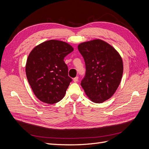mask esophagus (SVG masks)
Segmentation results:
<instances>
[{
	"label": "esophagus",
	"mask_w": 149,
	"mask_h": 149,
	"mask_svg": "<svg viewBox=\"0 0 149 149\" xmlns=\"http://www.w3.org/2000/svg\"><path fill=\"white\" fill-rule=\"evenodd\" d=\"M78 81V76H76V77H75L74 78H73V81L74 82V83H76Z\"/></svg>",
	"instance_id": "esophagus-1"
}]
</instances>
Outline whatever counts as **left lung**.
Wrapping results in <instances>:
<instances>
[{
    "instance_id": "1",
    "label": "left lung",
    "mask_w": 149,
    "mask_h": 149,
    "mask_svg": "<svg viewBox=\"0 0 149 149\" xmlns=\"http://www.w3.org/2000/svg\"><path fill=\"white\" fill-rule=\"evenodd\" d=\"M78 50L86 64V76L81 85L91 101L102 103L113 95L123 74V61L119 52L101 39L81 43Z\"/></svg>"
}]
</instances>
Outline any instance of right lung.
<instances>
[{"instance_id": "right-lung-1", "label": "right lung", "mask_w": 149, "mask_h": 149, "mask_svg": "<svg viewBox=\"0 0 149 149\" xmlns=\"http://www.w3.org/2000/svg\"><path fill=\"white\" fill-rule=\"evenodd\" d=\"M74 50L71 45L50 40L36 46L26 60V78L33 93L47 104L59 102L64 97L71 78L64 58Z\"/></svg>"}]
</instances>
